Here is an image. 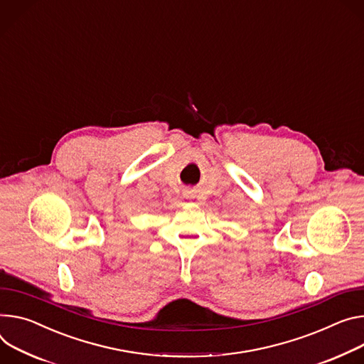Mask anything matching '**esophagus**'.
Segmentation results:
<instances>
[{
	"label": "esophagus",
	"mask_w": 364,
	"mask_h": 364,
	"mask_svg": "<svg viewBox=\"0 0 364 364\" xmlns=\"http://www.w3.org/2000/svg\"><path fill=\"white\" fill-rule=\"evenodd\" d=\"M184 196H186V197H191V196H190V191H184Z\"/></svg>",
	"instance_id": "34e87169"
}]
</instances>
